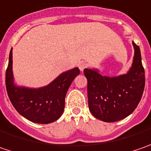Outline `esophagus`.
I'll return each instance as SVG.
<instances>
[{"instance_id": "34e87169", "label": "esophagus", "mask_w": 151, "mask_h": 151, "mask_svg": "<svg viewBox=\"0 0 151 151\" xmlns=\"http://www.w3.org/2000/svg\"><path fill=\"white\" fill-rule=\"evenodd\" d=\"M79 69H80V70L81 71H83L84 70V69H86V67H87V64L86 63H85V62H81L80 64H79Z\"/></svg>"}]
</instances>
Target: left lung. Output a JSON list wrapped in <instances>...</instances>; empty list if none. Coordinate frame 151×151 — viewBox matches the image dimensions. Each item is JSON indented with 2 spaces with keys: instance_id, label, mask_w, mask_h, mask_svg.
<instances>
[{
  "instance_id": "1",
  "label": "left lung",
  "mask_w": 151,
  "mask_h": 151,
  "mask_svg": "<svg viewBox=\"0 0 151 151\" xmlns=\"http://www.w3.org/2000/svg\"><path fill=\"white\" fill-rule=\"evenodd\" d=\"M134 55L129 71L119 76H107L96 69H85L87 79L88 106L91 114L103 122L125 119L134 111L145 88V70L139 47L133 41Z\"/></svg>"
}]
</instances>
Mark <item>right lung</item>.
I'll return each instance as SVG.
<instances>
[{"instance_id":"1","label":"right lung","mask_w":151,"mask_h":151,"mask_svg":"<svg viewBox=\"0 0 151 151\" xmlns=\"http://www.w3.org/2000/svg\"><path fill=\"white\" fill-rule=\"evenodd\" d=\"M79 74L80 70L76 67L63 72L43 87L29 88L17 86L12 72V49L6 72V86L9 99L15 109L32 123L43 124L53 123L60 119L64 112L67 91Z\"/></svg>"}]
</instances>
